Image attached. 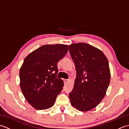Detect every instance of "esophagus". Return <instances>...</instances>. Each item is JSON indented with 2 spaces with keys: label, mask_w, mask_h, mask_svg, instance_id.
<instances>
[{
  "label": "esophagus",
  "mask_w": 129,
  "mask_h": 129,
  "mask_svg": "<svg viewBox=\"0 0 129 129\" xmlns=\"http://www.w3.org/2000/svg\"><path fill=\"white\" fill-rule=\"evenodd\" d=\"M69 81V80H68V79H64V84H67Z\"/></svg>",
  "instance_id": "1"
}]
</instances>
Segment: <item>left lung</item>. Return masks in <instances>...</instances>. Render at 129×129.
I'll return each instance as SVG.
<instances>
[{
  "instance_id": "left-lung-1",
  "label": "left lung",
  "mask_w": 129,
  "mask_h": 129,
  "mask_svg": "<svg viewBox=\"0 0 129 129\" xmlns=\"http://www.w3.org/2000/svg\"><path fill=\"white\" fill-rule=\"evenodd\" d=\"M69 51L76 70L71 104L79 111L91 110L102 101L110 84L108 59L100 49L84 43L70 45Z\"/></svg>"
}]
</instances>
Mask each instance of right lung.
Listing matches in <instances>:
<instances>
[{"label": "right lung", "instance_id": "right-lung-1", "mask_svg": "<svg viewBox=\"0 0 129 129\" xmlns=\"http://www.w3.org/2000/svg\"><path fill=\"white\" fill-rule=\"evenodd\" d=\"M68 51V45H44L24 59L19 72L20 89L35 109L45 110L54 105L64 86L63 80L56 76L57 63Z\"/></svg>", "mask_w": 129, "mask_h": 129}]
</instances>
